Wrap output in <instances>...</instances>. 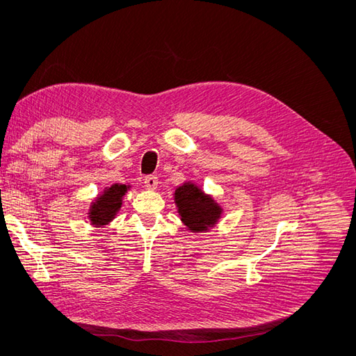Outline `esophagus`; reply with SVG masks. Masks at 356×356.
<instances>
[{
    "instance_id": "esophagus-1",
    "label": "esophagus",
    "mask_w": 356,
    "mask_h": 356,
    "mask_svg": "<svg viewBox=\"0 0 356 356\" xmlns=\"http://www.w3.org/2000/svg\"><path fill=\"white\" fill-rule=\"evenodd\" d=\"M144 184H145V187L148 190H154L157 187V184H159V178L156 175H147L144 178Z\"/></svg>"
}]
</instances>
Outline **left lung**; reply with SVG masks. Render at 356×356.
<instances>
[{
    "instance_id": "8db88e82",
    "label": "left lung",
    "mask_w": 356,
    "mask_h": 356,
    "mask_svg": "<svg viewBox=\"0 0 356 356\" xmlns=\"http://www.w3.org/2000/svg\"><path fill=\"white\" fill-rule=\"evenodd\" d=\"M175 204L181 221L195 233L208 232L222 212L220 204L193 182H184L175 190Z\"/></svg>"
}]
</instances>
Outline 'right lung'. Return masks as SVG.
<instances>
[{
	"label": "right lung",
	"mask_w": 356,
	"mask_h": 356,
	"mask_svg": "<svg viewBox=\"0 0 356 356\" xmlns=\"http://www.w3.org/2000/svg\"><path fill=\"white\" fill-rule=\"evenodd\" d=\"M129 186L124 184H113L105 188L102 195L96 199L89 211V218L95 225L108 224L122 207V199L127 191Z\"/></svg>",
	"instance_id": "right-lung-1"
}]
</instances>
